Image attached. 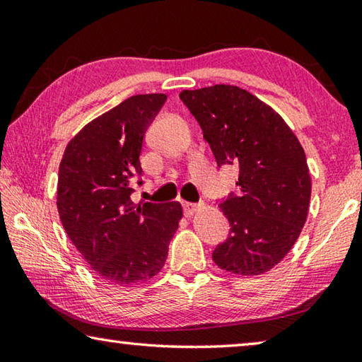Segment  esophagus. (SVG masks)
Wrapping results in <instances>:
<instances>
[{
  "mask_svg": "<svg viewBox=\"0 0 362 362\" xmlns=\"http://www.w3.org/2000/svg\"><path fill=\"white\" fill-rule=\"evenodd\" d=\"M182 207H183V212H185V216H193V214L196 212V209H198V204L187 203V201H183Z\"/></svg>",
  "mask_w": 362,
  "mask_h": 362,
  "instance_id": "34e87169",
  "label": "esophagus"
}]
</instances>
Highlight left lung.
<instances>
[{
  "label": "left lung",
  "instance_id": "8db88e82",
  "mask_svg": "<svg viewBox=\"0 0 362 362\" xmlns=\"http://www.w3.org/2000/svg\"><path fill=\"white\" fill-rule=\"evenodd\" d=\"M217 166H238V193L220 199L230 235L212 259L226 272L254 276L296 244L308 216L311 179L305 151L272 107L238 86L182 90Z\"/></svg>",
  "mask_w": 362,
  "mask_h": 362
}]
</instances>
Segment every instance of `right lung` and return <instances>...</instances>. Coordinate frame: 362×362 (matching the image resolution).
<instances>
[{
  "label": "right lung",
  "mask_w": 362,
  "mask_h": 362,
  "mask_svg": "<svg viewBox=\"0 0 362 362\" xmlns=\"http://www.w3.org/2000/svg\"><path fill=\"white\" fill-rule=\"evenodd\" d=\"M168 95H132L84 126L59 168L57 209L66 235L105 283L139 284L161 272L180 203H142L144 137Z\"/></svg>",
  "instance_id": "add662e5"
}]
</instances>
